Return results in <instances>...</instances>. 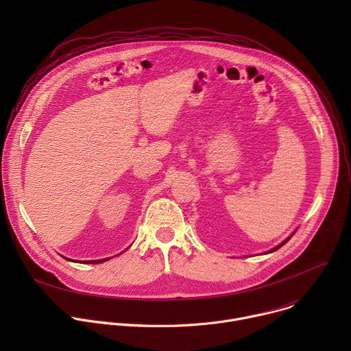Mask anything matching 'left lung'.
I'll list each match as a JSON object with an SVG mask.
<instances>
[{
	"label": "left lung",
	"mask_w": 351,
	"mask_h": 351,
	"mask_svg": "<svg viewBox=\"0 0 351 351\" xmlns=\"http://www.w3.org/2000/svg\"><path fill=\"white\" fill-rule=\"evenodd\" d=\"M293 234H294V233H293ZM293 234H291V236H293ZM291 236H289V237H287V239H286V240H283V241H282V243H280V244H278V245H276V247H274V248H272V250H269V252H268V253H272V252H276V250H278V248H280V247H282V245H283V244H285V243H287V241H289V240H290V239H291Z\"/></svg>",
	"instance_id": "left-lung-1"
}]
</instances>
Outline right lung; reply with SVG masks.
I'll use <instances>...</instances> for the list:
<instances>
[{"instance_id": "right-lung-1", "label": "right lung", "mask_w": 351, "mask_h": 351, "mask_svg": "<svg viewBox=\"0 0 351 351\" xmlns=\"http://www.w3.org/2000/svg\"><path fill=\"white\" fill-rule=\"evenodd\" d=\"M68 260V258H66ZM107 260H110V258H104V260H95V261H84V263H90V264H99V263H104V261H107ZM68 261H71V260H68Z\"/></svg>"}]
</instances>
